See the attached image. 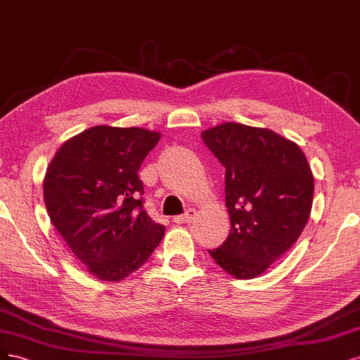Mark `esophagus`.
I'll use <instances>...</instances> for the list:
<instances>
[{
    "label": "esophagus",
    "instance_id": "obj_1",
    "mask_svg": "<svg viewBox=\"0 0 360 360\" xmlns=\"http://www.w3.org/2000/svg\"><path fill=\"white\" fill-rule=\"evenodd\" d=\"M195 217V210H193V207H190V210H187V212L182 214V215H176L175 218H173V221L178 223V224H182V223H190L191 219H194Z\"/></svg>",
    "mask_w": 360,
    "mask_h": 360
}]
</instances>
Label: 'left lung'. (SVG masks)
I'll list each match as a JSON object with an SVG mask.
<instances>
[{
  "instance_id": "left-lung-1",
  "label": "left lung",
  "mask_w": 360,
  "mask_h": 360,
  "mask_svg": "<svg viewBox=\"0 0 360 360\" xmlns=\"http://www.w3.org/2000/svg\"><path fill=\"white\" fill-rule=\"evenodd\" d=\"M202 139L226 167L230 233L210 250L214 262L238 280H251L293 247L305 229L314 176L302 149L269 129L224 122Z\"/></svg>"
}]
</instances>
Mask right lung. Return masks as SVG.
<instances>
[{"mask_svg": "<svg viewBox=\"0 0 360 360\" xmlns=\"http://www.w3.org/2000/svg\"><path fill=\"white\" fill-rule=\"evenodd\" d=\"M161 133L96 125L65 141L43 181L51 223L75 257L101 281L141 268L165 236L142 210L137 172Z\"/></svg>", "mask_w": 360, "mask_h": 360, "instance_id": "obj_1", "label": "right lung"}]
</instances>
